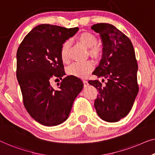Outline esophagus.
<instances>
[{"label":"esophagus","mask_w":155,"mask_h":155,"mask_svg":"<svg viewBox=\"0 0 155 155\" xmlns=\"http://www.w3.org/2000/svg\"><path fill=\"white\" fill-rule=\"evenodd\" d=\"M83 82H84V85L85 87H86V86H87V85H88V82H87V81L84 80V81H83Z\"/></svg>","instance_id":"obj_1"}]
</instances>
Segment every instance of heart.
<instances>
[{
  "mask_svg": "<svg viewBox=\"0 0 155 155\" xmlns=\"http://www.w3.org/2000/svg\"><path fill=\"white\" fill-rule=\"evenodd\" d=\"M78 40L84 46L88 48V53L91 56L97 58L102 52V49L100 45H97L96 37L93 34L88 32H84L81 33L77 37ZM70 47V41H64L61 48V58L64 63L69 61V49ZM93 69V63L91 61L83 62H75L67 68V72L69 75L74 76L79 78L87 77Z\"/></svg>",
  "mask_w": 155,
  "mask_h": 155,
  "instance_id": "b5f03b06",
  "label": "heart"
}]
</instances>
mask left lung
<instances>
[{
	"instance_id": "obj_1",
	"label": "left lung",
	"mask_w": 155,
	"mask_h": 155,
	"mask_svg": "<svg viewBox=\"0 0 155 155\" xmlns=\"http://www.w3.org/2000/svg\"><path fill=\"white\" fill-rule=\"evenodd\" d=\"M91 28L103 42L102 58L92 74L106 80L104 85L98 80L88 81L98 91L94 107L104 121L117 122L130 111L139 89L134 48L128 37L111 24L101 23Z\"/></svg>"
}]
</instances>
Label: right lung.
Segmentation results:
<instances>
[{
  "mask_svg": "<svg viewBox=\"0 0 155 155\" xmlns=\"http://www.w3.org/2000/svg\"><path fill=\"white\" fill-rule=\"evenodd\" d=\"M78 28L50 24L35 27L25 37L17 52V78L28 113L43 125L55 126L68 119L73 102L84 84L74 76L65 75L61 48ZM53 77L62 79L59 87L50 84Z\"/></svg>",
  "mask_w": 155,
  "mask_h": 155,
  "instance_id": "add662e5",
  "label": "right lung"
}]
</instances>
